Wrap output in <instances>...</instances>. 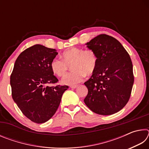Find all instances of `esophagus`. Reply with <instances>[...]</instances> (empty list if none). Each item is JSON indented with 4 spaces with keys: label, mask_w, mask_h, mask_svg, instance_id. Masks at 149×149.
I'll use <instances>...</instances> for the list:
<instances>
[{
    "label": "esophagus",
    "mask_w": 149,
    "mask_h": 149,
    "mask_svg": "<svg viewBox=\"0 0 149 149\" xmlns=\"http://www.w3.org/2000/svg\"><path fill=\"white\" fill-rule=\"evenodd\" d=\"M78 87V85H71V86H70V88H71V89H75V88H77Z\"/></svg>",
    "instance_id": "34e87169"
}]
</instances>
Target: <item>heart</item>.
I'll list each match as a JSON object with an SVG mask.
<instances>
[{
    "instance_id": "1",
    "label": "heart",
    "mask_w": 149,
    "mask_h": 149,
    "mask_svg": "<svg viewBox=\"0 0 149 149\" xmlns=\"http://www.w3.org/2000/svg\"><path fill=\"white\" fill-rule=\"evenodd\" d=\"M61 58H54L50 63V69L57 76L65 74L70 64L71 72L65 74L62 79L65 85H73L84 79L85 75H91L97 66L98 58L93 50H84L72 47L62 52Z\"/></svg>"
}]
</instances>
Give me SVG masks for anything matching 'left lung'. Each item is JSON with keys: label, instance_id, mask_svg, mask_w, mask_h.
<instances>
[{"label": "left lung", "instance_id": "obj_1", "mask_svg": "<svg viewBox=\"0 0 149 149\" xmlns=\"http://www.w3.org/2000/svg\"><path fill=\"white\" fill-rule=\"evenodd\" d=\"M97 56V66L84 83L88 94L84 102L100 115H111L122 110L132 93L134 76L130 56L114 37L101 34L87 42Z\"/></svg>", "mask_w": 149, "mask_h": 149}]
</instances>
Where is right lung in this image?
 <instances>
[{
  "mask_svg": "<svg viewBox=\"0 0 149 149\" xmlns=\"http://www.w3.org/2000/svg\"><path fill=\"white\" fill-rule=\"evenodd\" d=\"M56 50L35 45L22 52L10 75L12 96L22 113L32 122L50 120L58 108L67 85L50 87L58 81L50 69Z\"/></svg>",
  "mask_w": 149,
  "mask_h": 149,
  "instance_id": "right-lung-1",
  "label": "right lung"
}]
</instances>
